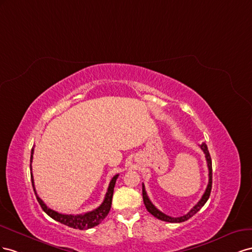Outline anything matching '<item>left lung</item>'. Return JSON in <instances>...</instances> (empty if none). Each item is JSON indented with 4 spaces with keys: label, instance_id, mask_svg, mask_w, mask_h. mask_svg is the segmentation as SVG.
<instances>
[{
    "label": "left lung",
    "instance_id": "obj_1",
    "mask_svg": "<svg viewBox=\"0 0 252 252\" xmlns=\"http://www.w3.org/2000/svg\"><path fill=\"white\" fill-rule=\"evenodd\" d=\"M199 147H200V149L203 150V152H204L205 157H206V160H207L208 170H209V183H208L206 191L203 194L202 198L199 199V202L195 206H194L192 209L187 214L183 215V217H179V218H172V217H169V215L164 214L161 211L158 210L157 208L152 204V202H151L150 198L148 197L146 189H145V185L142 184V198H143V203H145V206L147 208V210L151 214H152L153 217H155L156 219L160 220H163V221H169V222H183L185 220H188L190 218H192L193 215L195 214V213H197L200 209H202V207L207 203L208 198H209V196H210L211 188H212V161H211V157H210L209 151H208V148H207L206 143L203 142L202 145H199Z\"/></svg>",
    "mask_w": 252,
    "mask_h": 252
}]
</instances>
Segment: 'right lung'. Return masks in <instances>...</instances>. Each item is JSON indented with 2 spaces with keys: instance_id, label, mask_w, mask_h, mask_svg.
Masks as SVG:
<instances>
[{
  "instance_id": "add662e5",
  "label": "right lung",
  "mask_w": 252,
  "mask_h": 252,
  "mask_svg": "<svg viewBox=\"0 0 252 252\" xmlns=\"http://www.w3.org/2000/svg\"><path fill=\"white\" fill-rule=\"evenodd\" d=\"M32 154H33V149L32 150V156H31V163L32 161ZM31 170H32V164H31ZM32 188L35 193V196H37L38 202L47 215H49L50 218L54 219L55 220L61 222L63 225H66L68 227H71L74 229H80V230H86L95 227L99 225L101 222L107 214H109L111 210V206H112V198H113V193H114V187L115 184H116V179L118 178L119 174H116L110 182L109 188H107V192L105 194V197L103 199L102 204L100 205L96 209L93 211L86 212L83 214H62L57 211H54L53 209L48 208L44 202L38 196L37 192H35L34 189V184H33V178H32Z\"/></svg>"
}]
</instances>
